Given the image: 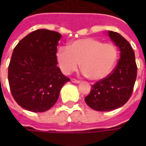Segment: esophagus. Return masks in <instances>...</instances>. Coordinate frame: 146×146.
<instances>
[{
  "instance_id": "34e87169",
  "label": "esophagus",
  "mask_w": 146,
  "mask_h": 146,
  "mask_svg": "<svg viewBox=\"0 0 146 146\" xmlns=\"http://www.w3.org/2000/svg\"><path fill=\"white\" fill-rule=\"evenodd\" d=\"M71 81H72L73 83H75V84H79V83L80 82L79 80L74 79V78H72V79H71Z\"/></svg>"
}]
</instances>
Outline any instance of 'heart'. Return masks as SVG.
<instances>
[{"label":"heart","mask_w":146,"mask_h":146,"mask_svg":"<svg viewBox=\"0 0 146 146\" xmlns=\"http://www.w3.org/2000/svg\"><path fill=\"white\" fill-rule=\"evenodd\" d=\"M56 58L62 72L70 74L80 68L84 74L92 80H99L111 73L118 59L115 45L102 43L94 38L80 39L70 43L68 49L59 48Z\"/></svg>","instance_id":"obj_1"}]
</instances>
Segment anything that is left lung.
Masks as SVG:
<instances>
[{
    "label": "left lung",
    "mask_w": 146,
    "mask_h": 146,
    "mask_svg": "<svg viewBox=\"0 0 146 146\" xmlns=\"http://www.w3.org/2000/svg\"><path fill=\"white\" fill-rule=\"evenodd\" d=\"M108 34L120 51V58L115 69L106 77L92 85L84 101L93 110L106 112L121 107L131 98L137 77L135 52L125 38L116 32Z\"/></svg>",
    "instance_id": "1"
}]
</instances>
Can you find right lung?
<instances>
[{"label":"right lung","mask_w":146,"mask_h":146,"mask_svg":"<svg viewBox=\"0 0 146 146\" xmlns=\"http://www.w3.org/2000/svg\"><path fill=\"white\" fill-rule=\"evenodd\" d=\"M60 33L40 29L29 33L15 46L8 66V83L13 98L25 110L41 113L57 102L70 78L57 66Z\"/></svg>","instance_id":"add662e5"}]
</instances>
